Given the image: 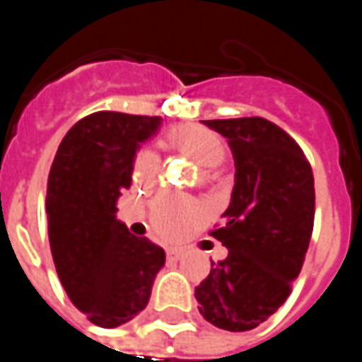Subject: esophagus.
Wrapping results in <instances>:
<instances>
[{
  "mask_svg": "<svg viewBox=\"0 0 362 362\" xmlns=\"http://www.w3.org/2000/svg\"><path fill=\"white\" fill-rule=\"evenodd\" d=\"M182 254H184V252H182L180 248H168V250H166V258H168V259H180Z\"/></svg>",
  "mask_w": 362,
  "mask_h": 362,
  "instance_id": "1",
  "label": "esophagus"
}]
</instances>
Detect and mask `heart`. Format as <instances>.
<instances>
[{
    "label": "heart",
    "instance_id": "obj_1",
    "mask_svg": "<svg viewBox=\"0 0 362 362\" xmlns=\"http://www.w3.org/2000/svg\"><path fill=\"white\" fill-rule=\"evenodd\" d=\"M166 145L189 157L194 163L204 166V180H211L213 168L219 166L227 155V145L219 135L204 126H176L166 134ZM158 174V158L153 151L137 153L132 168V176L137 184L149 186ZM199 213L192 204L176 197H157L149 209V221L153 230L165 240H176L184 230L196 223Z\"/></svg>",
    "mask_w": 362,
    "mask_h": 362
}]
</instances>
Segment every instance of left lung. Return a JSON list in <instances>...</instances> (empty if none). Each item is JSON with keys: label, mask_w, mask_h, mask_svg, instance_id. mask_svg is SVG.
Wrapping results in <instances>:
<instances>
[{"label": "left lung", "mask_w": 362, "mask_h": 362, "mask_svg": "<svg viewBox=\"0 0 362 362\" xmlns=\"http://www.w3.org/2000/svg\"><path fill=\"white\" fill-rule=\"evenodd\" d=\"M227 137L235 188L215 236L228 256L196 287L199 314L227 332L266 322L291 295L314 227V176L298 143L266 118L204 119Z\"/></svg>", "instance_id": "8db88e82"}]
</instances>
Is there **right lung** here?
Wrapping results in <instances>:
<instances>
[{
  "label": "right lung",
  "mask_w": 362,
  "mask_h": 362,
  "mask_svg": "<svg viewBox=\"0 0 362 362\" xmlns=\"http://www.w3.org/2000/svg\"><path fill=\"white\" fill-rule=\"evenodd\" d=\"M160 116L95 112L62 139L46 189L52 258L71 303L100 327L134 320L147 306L165 250L116 219L132 186L139 143L157 134Z\"/></svg>",
  "instance_id": "right-lung-1"
}]
</instances>
